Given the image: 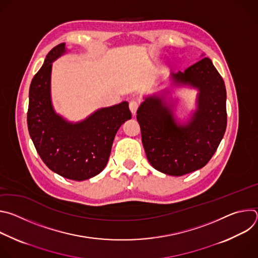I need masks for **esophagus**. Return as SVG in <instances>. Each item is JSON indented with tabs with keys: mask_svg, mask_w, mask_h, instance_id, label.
<instances>
[{
	"mask_svg": "<svg viewBox=\"0 0 258 258\" xmlns=\"http://www.w3.org/2000/svg\"><path fill=\"white\" fill-rule=\"evenodd\" d=\"M130 110H131V112H132V114L133 115H135L136 114V112H137V110H138V108H139V103L137 102V101H131L130 102Z\"/></svg>",
	"mask_w": 258,
	"mask_h": 258,
	"instance_id": "1",
	"label": "esophagus"
}]
</instances>
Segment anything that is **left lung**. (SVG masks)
Returning <instances> with one entry per match:
<instances>
[{
    "label": "left lung",
    "instance_id": "left-lung-1",
    "mask_svg": "<svg viewBox=\"0 0 258 258\" xmlns=\"http://www.w3.org/2000/svg\"><path fill=\"white\" fill-rule=\"evenodd\" d=\"M171 80L176 86L188 85L199 91L191 119L177 123L172 109L156 95L145 98L137 119L150 164L160 172L179 176L202 168L215 153L227 127V92L209 58L172 73Z\"/></svg>",
    "mask_w": 258,
    "mask_h": 258
}]
</instances>
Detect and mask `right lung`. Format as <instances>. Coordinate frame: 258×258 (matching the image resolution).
Listing matches in <instances>:
<instances>
[{
	"label": "right lung",
	"instance_id": "obj_1",
	"mask_svg": "<svg viewBox=\"0 0 258 258\" xmlns=\"http://www.w3.org/2000/svg\"><path fill=\"white\" fill-rule=\"evenodd\" d=\"M66 52L65 44L54 47L29 88L27 126L36 151L54 172L73 180L99 174L106 166L114 137L132 118L128 103L102 108L81 122H68L51 102L52 62Z\"/></svg>",
	"mask_w": 258,
	"mask_h": 258
}]
</instances>
